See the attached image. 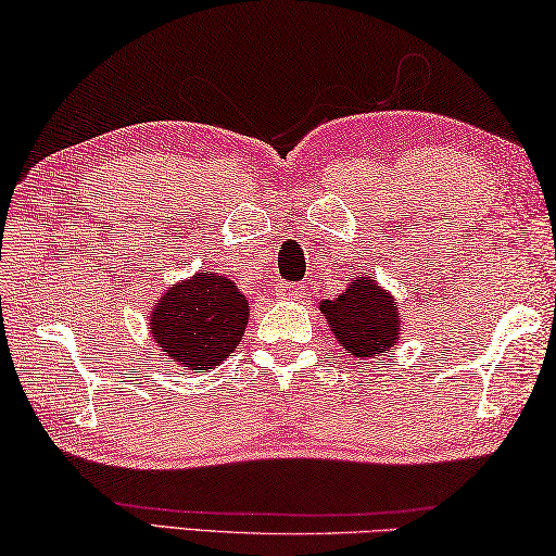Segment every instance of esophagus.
Instances as JSON below:
<instances>
[{"mask_svg":"<svg viewBox=\"0 0 556 556\" xmlns=\"http://www.w3.org/2000/svg\"><path fill=\"white\" fill-rule=\"evenodd\" d=\"M278 295L283 300H300L305 295V286L300 283H280L278 286Z\"/></svg>","mask_w":556,"mask_h":556,"instance_id":"esophagus-1","label":"esophagus"}]
</instances>
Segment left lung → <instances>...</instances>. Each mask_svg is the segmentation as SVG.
Instances as JSON below:
<instances>
[{
	"label": "left lung",
	"mask_w": 556,
	"mask_h": 556,
	"mask_svg": "<svg viewBox=\"0 0 556 556\" xmlns=\"http://www.w3.org/2000/svg\"><path fill=\"white\" fill-rule=\"evenodd\" d=\"M320 311L352 359H375L394 348L402 334V311L394 295L371 276L357 278L334 300H323Z\"/></svg>",
	"instance_id": "left-lung-1"
}]
</instances>
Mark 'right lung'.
Masks as SVG:
<instances>
[{"label": "right lung", "mask_w": 556, "mask_h": 556, "mask_svg": "<svg viewBox=\"0 0 556 556\" xmlns=\"http://www.w3.org/2000/svg\"><path fill=\"white\" fill-rule=\"evenodd\" d=\"M249 300L231 278L194 273L154 303L150 334L162 357L189 369H214L239 348Z\"/></svg>", "instance_id": "add662e5"}]
</instances>
